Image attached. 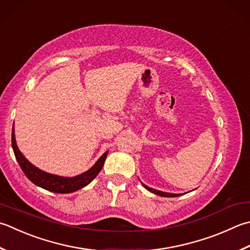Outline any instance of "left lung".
I'll list each match as a JSON object with an SVG mask.
<instances>
[{
	"label": "left lung",
	"instance_id": "8db88e82",
	"mask_svg": "<svg viewBox=\"0 0 250 250\" xmlns=\"http://www.w3.org/2000/svg\"><path fill=\"white\" fill-rule=\"evenodd\" d=\"M142 184H143V183H142ZM143 187H144L146 189H148L149 192L154 193V194H156V195H159V196H163V197H177V196H180V195H181V194H170V193L161 192V190H157V189H154V188H151L146 187L145 184H143Z\"/></svg>",
	"mask_w": 250,
	"mask_h": 250
}]
</instances>
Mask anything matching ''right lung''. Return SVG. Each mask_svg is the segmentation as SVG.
I'll return each instance as SVG.
<instances>
[{
    "mask_svg": "<svg viewBox=\"0 0 250 250\" xmlns=\"http://www.w3.org/2000/svg\"><path fill=\"white\" fill-rule=\"evenodd\" d=\"M12 147L14 150L15 157H16L24 175H26L33 184H36L38 187H40L44 189L50 190V192L60 194L76 192V190L86 187L87 184L92 182V181L96 178V175L100 173L103 166H104L107 154H108V151H105V154H103V156H101V158L96 161V164L93 166L91 169L85 171V172H83L82 174L72 178H62L58 177V175L44 172V171L34 167L32 164L29 163V161L23 157V155L19 151L16 145L14 125L12 131Z\"/></svg>",
    "mask_w": 250,
    "mask_h": 250,
    "instance_id": "add662e5",
    "label": "right lung"
}]
</instances>
